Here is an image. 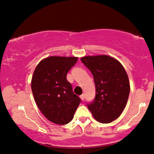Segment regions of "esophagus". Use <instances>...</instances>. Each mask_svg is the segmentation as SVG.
<instances>
[{
  "label": "esophagus",
  "mask_w": 154,
  "mask_h": 154,
  "mask_svg": "<svg viewBox=\"0 0 154 154\" xmlns=\"http://www.w3.org/2000/svg\"><path fill=\"white\" fill-rule=\"evenodd\" d=\"M80 98H81V99H82V100H84V99H85V95L84 94H82L80 96Z\"/></svg>",
  "instance_id": "34e87169"
}]
</instances>
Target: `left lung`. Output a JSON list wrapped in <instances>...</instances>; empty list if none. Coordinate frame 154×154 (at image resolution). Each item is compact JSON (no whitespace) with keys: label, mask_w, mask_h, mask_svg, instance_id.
Segmentation results:
<instances>
[{"label":"left lung","mask_w":154,"mask_h":154,"mask_svg":"<svg viewBox=\"0 0 154 154\" xmlns=\"http://www.w3.org/2000/svg\"><path fill=\"white\" fill-rule=\"evenodd\" d=\"M81 60L92 72L95 83L94 100L87 103L94 118L108 124L119 118L126 105L130 83L124 68L108 56H85Z\"/></svg>","instance_id":"8db88e82"}]
</instances>
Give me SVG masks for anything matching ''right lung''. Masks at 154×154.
Returning a JSON list of instances; mask_svg holds the SVG:
<instances>
[{"label":"right lung","instance_id":"obj_1","mask_svg":"<svg viewBox=\"0 0 154 154\" xmlns=\"http://www.w3.org/2000/svg\"><path fill=\"white\" fill-rule=\"evenodd\" d=\"M77 60L51 56L41 61L34 71L31 88L35 102L44 116L54 124L69 123L82 102L66 79Z\"/></svg>","mask_w":154,"mask_h":154}]
</instances>
